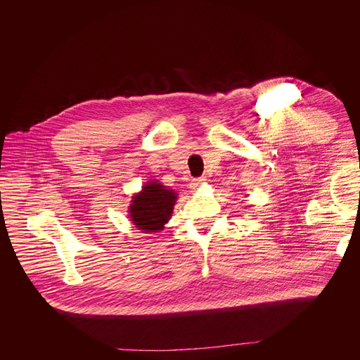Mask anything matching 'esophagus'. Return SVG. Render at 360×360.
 Returning a JSON list of instances; mask_svg holds the SVG:
<instances>
[{
  "label": "esophagus",
  "instance_id": "1",
  "mask_svg": "<svg viewBox=\"0 0 360 360\" xmlns=\"http://www.w3.org/2000/svg\"><path fill=\"white\" fill-rule=\"evenodd\" d=\"M204 182H205V178H204V176H202V178H195V179H193V182H191V188H193V190H197V188L201 186Z\"/></svg>",
  "mask_w": 360,
  "mask_h": 360
}]
</instances>
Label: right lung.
<instances>
[{
    "mask_svg": "<svg viewBox=\"0 0 360 360\" xmlns=\"http://www.w3.org/2000/svg\"><path fill=\"white\" fill-rule=\"evenodd\" d=\"M176 198L178 194L174 190L158 181L147 182L143 190L132 197L128 210L131 221L144 233L162 231L174 212Z\"/></svg>",
    "mask_w": 360,
    "mask_h": 360,
    "instance_id": "right-lung-1",
    "label": "right lung"
}]
</instances>
